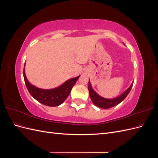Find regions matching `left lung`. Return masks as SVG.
I'll return each instance as SVG.
<instances>
[{
  "mask_svg": "<svg viewBox=\"0 0 158 158\" xmlns=\"http://www.w3.org/2000/svg\"><path fill=\"white\" fill-rule=\"evenodd\" d=\"M132 85H133V83L131 85V86L125 91V92H124L121 95H119V96L113 99H107V98H104L102 96H100L99 95H98L96 92H95L92 87V85H91V83L89 80L88 90H89V97L91 99H92L93 103L95 106L102 108V109H109L117 106V105L123 102V100L126 98L128 93L130 92V91L132 87Z\"/></svg>",
  "mask_w": 158,
  "mask_h": 158,
  "instance_id": "8db88e82",
  "label": "left lung"
}]
</instances>
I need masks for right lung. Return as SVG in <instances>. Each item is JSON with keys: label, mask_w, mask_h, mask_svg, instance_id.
I'll list each match as a JSON object with an SVG mask.
<instances>
[{"label": "right lung", "mask_w": 158, "mask_h": 158, "mask_svg": "<svg viewBox=\"0 0 158 158\" xmlns=\"http://www.w3.org/2000/svg\"><path fill=\"white\" fill-rule=\"evenodd\" d=\"M80 76L66 80L60 86L55 88L41 89L35 87L28 81L25 74V69L23 68V78L28 92L37 101L49 107L59 106L65 101Z\"/></svg>", "instance_id": "add662e5"}]
</instances>
